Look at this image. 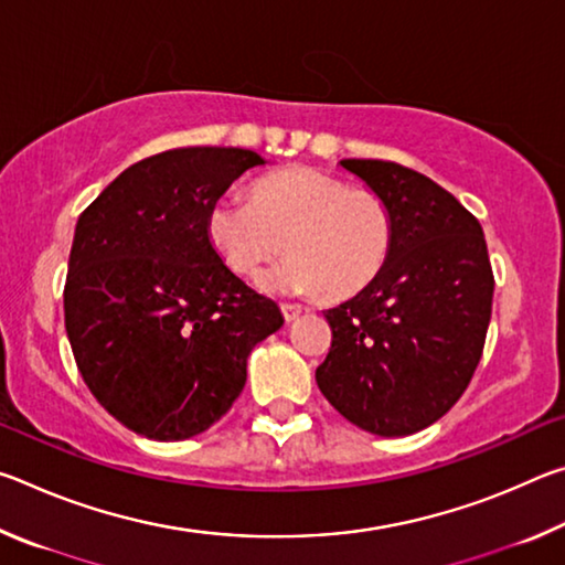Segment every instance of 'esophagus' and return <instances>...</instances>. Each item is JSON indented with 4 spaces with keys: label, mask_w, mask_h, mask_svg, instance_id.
<instances>
[{
    "label": "esophagus",
    "mask_w": 565,
    "mask_h": 565,
    "mask_svg": "<svg viewBox=\"0 0 565 565\" xmlns=\"http://www.w3.org/2000/svg\"><path fill=\"white\" fill-rule=\"evenodd\" d=\"M303 311L306 309H303V306H299V303H281V313H284L286 321H296Z\"/></svg>",
    "instance_id": "obj_1"
}]
</instances>
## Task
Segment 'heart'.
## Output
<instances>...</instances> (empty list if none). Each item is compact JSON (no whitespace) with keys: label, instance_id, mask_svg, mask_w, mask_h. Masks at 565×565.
Instances as JSON below:
<instances>
[{"label":"heart","instance_id":"b5f03b06","mask_svg":"<svg viewBox=\"0 0 565 565\" xmlns=\"http://www.w3.org/2000/svg\"><path fill=\"white\" fill-rule=\"evenodd\" d=\"M204 234L228 271L254 279L284 248L291 259L266 274L271 291L349 299L384 271L396 238L394 209L374 189L313 167H289L256 179L246 204L218 199Z\"/></svg>","mask_w":565,"mask_h":565}]
</instances>
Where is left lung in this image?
Returning <instances> with one entry per match:
<instances>
[{
  "label": "left lung",
  "instance_id": "obj_1",
  "mask_svg": "<svg viewBox=\"0 0 565 565\" xmlns=\"http://www.w3.org/2000/svg\"><path fill=\"white\" fill-rule=\"evenodd\" d=\"M341 167L394 209L396 238L374 281L323 311L331 349L321 394L353 426L408 436L451 408L481 361L493 271L478 218L454 194L394 161Z\"/></svg>",
  "mask_w": 565,
  "mask_h": 565
}]
</instances>
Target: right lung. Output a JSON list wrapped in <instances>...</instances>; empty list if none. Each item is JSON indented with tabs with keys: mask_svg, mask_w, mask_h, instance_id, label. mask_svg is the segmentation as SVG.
Segmentation results:
<instances>
[{
	"mask_svg": "<svg viewBox=\"0 0 565 565\" xmlns=\"http://www.w3.org/2000/svg\"><path fill=\"white\" fill-rule=\"evenodd\" d=\"M266 161L184 147L141 159L84 209L64 286V327L84 384L154 441L216 424L246 384L248 353L284 317L228 271L204 234L209 206Z\"/></svg>",
	"mask_w": 565,
	"mask_h": 565,
	"instance_id": "1",
	"label": "right lung"
}]
</instances>
